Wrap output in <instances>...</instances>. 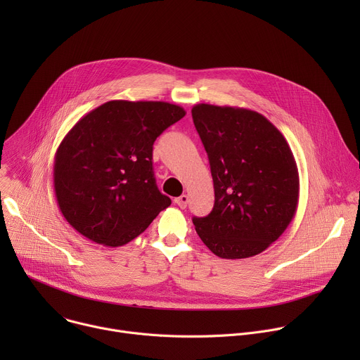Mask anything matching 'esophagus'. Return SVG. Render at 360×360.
<instances>
[{
    "mask_svg": "<svg viewBox=\"0 0 360 360\" xmlns=\"http://www.w3.org/2000/svg\"><path fill=\"white\" fill-rule=\"evenodd\" d=\"M188 195H181V196H178V198H175V203L178 205L179 208H182V210H185L186 208V205H188Z\"/></svg>",
    "mask_w": 360,
    "mask_h": 360,
    "instance_id": "1",
    "label": "esophagus"
}]
</instances>
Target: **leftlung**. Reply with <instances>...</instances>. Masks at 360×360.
I'll use <instances>...</instances> for the list:
<instances>
[{
  "instance_id": "obj_1",
  "label": "left lung",
  "mask_w": 360,
  "mask_h": 360,
  "mask_svg": "<svg viewBox=\"0 0 360 360\" xmlns=\"http://www.w3.org/2000/svg\"><path fill=\"white\" fill-rule=\"evenodd\" d=\"M192 118L208 153L215 189L211 214L195 231L222 259H243L269 248L292 222L299 174L289 143L262 114L198 104Z\"/></svg>"
}]
</instances>
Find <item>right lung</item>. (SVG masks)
Returning <instances> with one entry per match:
<instances>
[{
  "label": "right lung",
  "instance_id": "1",
  "mask_svg": "<svg viewBox=\"0 0 360 360\" xmlns=\"http://www.w3.org/2000/svg\"><path fill=\"white\" fill-rule=\"evenodd\" d=\"M185 114L164 101L115 99L84 115L54 160V191L67 222L104 246L141 235L171 205L153 176V142Z\"/></svg>",
  "mask_w": 360,
  "mask_h": 360
}]
</instances>
